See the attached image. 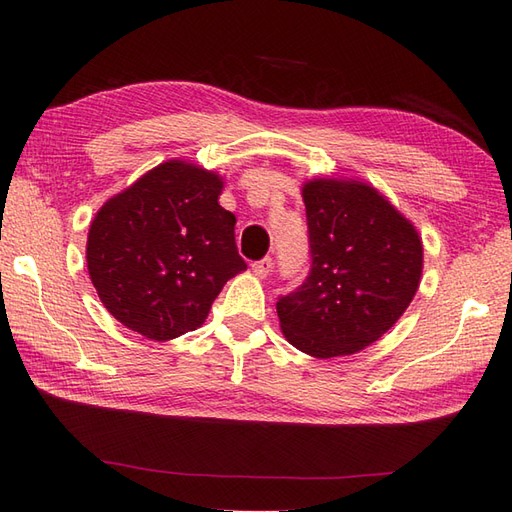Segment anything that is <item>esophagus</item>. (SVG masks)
Masks as SVG:
<instances>
[{
    "label": "esophagus",
    "mask_w": 512,
    "mask_h": 512,
    "mask_svg": "<svg viewBox=\"0 0 512 512\" xmlns=\"http://www.w3.org/2000/svg\"><path fill=\"white\" fill-rule=\"evenodd\" d=\"M271 267H273V260H271V256L262 258V260H256L254 265H252V269H254V273H256L258 277H267V275L271 273Z\"/></svg>",
    "instance_id": "obj_1"
}]
</instances>
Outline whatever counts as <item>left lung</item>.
<instances>
[{"instance_id": "8db88e82", "label": "left lung", "mask_w": 512, "mask_h": 512, "mask_svg": "<svg viewBox=\"0 0 512 512\" xmlns=\"http://www.w3.org/2000/svg\"><path fill=\"white\" fill-rule=\"evenodd\" d=\"M303 203L309 271L275 307L288 342L318 359L354 354L406 312L423 271L414 226L361 181L314 179Z\"/></svg>"}]
</instances>
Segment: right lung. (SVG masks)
Returning <instances> with one entry per match:
<instances>
[{"label": "right lung", "instance_id": "add662e5", "mask_svg": "<svg viewBox=\"0 0 512 512\" xmlns=\"http://www.w3.org/2000/svg\"><path fill=\"white\" fill-rule=\"evenodd\" d=\"M205 168L170 160L113 196L91 222L87 269L104 307L156 342L205 322L224 284L247 269L237 218Z\"/></svg>", "mask_w": 512, "mask_h": 512}]
</instances>
